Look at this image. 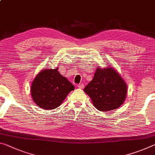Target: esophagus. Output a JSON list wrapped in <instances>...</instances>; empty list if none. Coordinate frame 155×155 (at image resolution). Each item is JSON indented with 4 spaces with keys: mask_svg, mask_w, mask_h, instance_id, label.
Wrapping results in <instances>:
<instances>
[{
    "mask_svg": "<svg viewBox=\"0 0 155 155\" xmlns=\"http://www.w3.org/2000/svg\"><path fill=\"white\" fill-rule=\"evenodd\" d=\"M77 87L78 88H80V89H83V88L84 87V85H83V84H79V85H77Z\"/></svg>",
    "mask_w": 155,
    "mask_h": 155,
    "instance_id": "34e87169",
    "label": "esophagus"
}]
</instances>
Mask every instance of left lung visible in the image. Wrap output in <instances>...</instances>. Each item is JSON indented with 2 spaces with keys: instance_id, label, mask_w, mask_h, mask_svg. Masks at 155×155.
<instances>
[{
  "instance_id": "left-lung-1",
  "label": "left lung",
  "mask_w": 155,
  "mask_h": 155,
  "mask_svg": "<svg viewBox=\"0 0 155 155\" xmlns=\"http://www.w3.org/2000/svg\"><path fill=\"white\" fill-rule=\"evenodd\" d=\"M96 108L102 112L117 109L126 99V83L112 68H97L94 78L84 88Z\"/></svg>"
}]
</instances>
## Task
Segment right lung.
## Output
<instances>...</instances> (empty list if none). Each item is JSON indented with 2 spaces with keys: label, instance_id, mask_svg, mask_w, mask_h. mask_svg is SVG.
<instances>
[{
  "label": "right lung",
  "instance_id": "obj_1",
  "mask_svg": "<svg viewBox=\"0 0 155 155\" xmlns=\"http://www.w3.org/2000/svg\"><path fill=\"white\" fill-rule=\"evenodd\" d=\"M74 86L56 69L42 70L31 86L34 101L41 108L53 110L59 106Z\"/></svg>",
  "mask_w": 155,
  "mask_h": 155
}]
</instances>
